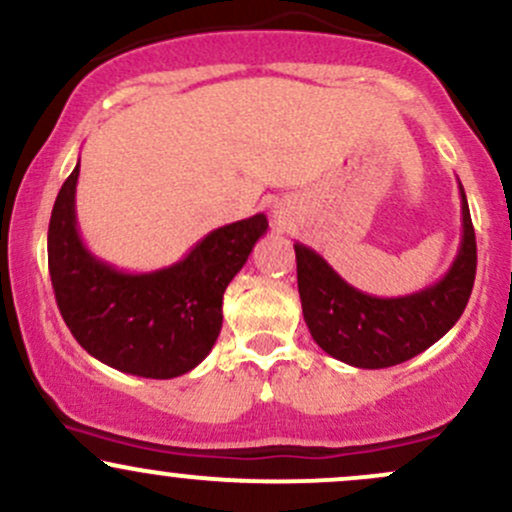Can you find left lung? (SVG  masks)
<instances>
[{"mask_svg": "<svg viewBox=\"0 0 512 512\" xmlns=\"http://www.w3.org/2000/svg\"><path fill=\"white\" fill-rule=\"evenodd\" d=\"M462 194V243L445 277L398 299L355 289L311 247L296 243L303 320L320 350L359 369L401 364L435 345L457 323L476 277V235Z\"/></svg>", "mask_w": 512, "mask_h": 512, "instance_id": "obj_1", "label": "left lung"}]
</instances>
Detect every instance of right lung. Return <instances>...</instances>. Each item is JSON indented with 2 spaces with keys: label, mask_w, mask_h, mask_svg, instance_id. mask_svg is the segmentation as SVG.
<instances>
[{
  "label": "right lung",
  "mask_w": 512,
  "mask_h": 512,
  "mask_svg": "<svg viewBox=\"0 0 512 512\" xmlns=\"http://www.w3.org/2000/svg\"><path fill=\"white\" fill-rule=\"evenodd\" d=\"M80 162L65 179L48 226V269L63 320L84 350L119 372L174 379L211 352L223 325V291L243 269L267 216L216 228L187 257L155 272H121L77 230Z\"/></svg>",
  "instance_id": "add662e5"
}]
</instances>
